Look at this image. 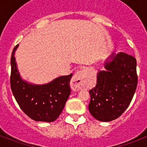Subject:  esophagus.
Listing matches in <instances>:
<instances>
[{"instance_id":"obj_1","label":"esophagus","mask_w":147,"mask_h":147,"mask_svg":"<svg viewBox=\"0 0 147 147\" xmlns=\"http://www.w3.org/2000/svg\"><path fill=\"white\" fill-rule=\"evenodd\" d=\"M84 85V71H76L71 80V88L74 91H79Z\"/></svg>"}]
</instances>
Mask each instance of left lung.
<instances>
[{"label": "left lung", "mask_w": 147, "mask_h": 147, "mask_svg": "<svg viewBox=\"0 0 147 147\" xmlns=\"http://www.w3.org/2000/svg\"><path fill=\"white\" fill-rule=\"evenodd\" d=\"M105 62L106 71L97 76L96 86L89 91L88 109L100 121H114L121 116L131 102L137 89V60L127 53L111 56Z\"/></svg>", "instance_id": "left-lung-1"}]
</instances>
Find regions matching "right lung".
Wrapping results in <instances>:
<instances>
[{
    "mask_svg": "<svg viewBox=\"0 0 147 147\" xmlns=\"http://www.w3.org/2000/svg\"><path fill=\"white\" fill-rule=\"evenodd\" d=\"M13 48L10 59V87L21 110L36 121L53 122L59 117L68 100L71 89L69 83L72 74L61 76L42 85H31L20 77L15 62Z\"/></svg>",
    "mask_w": 147,
    "mask_h": 147,
    "instance_id": "right-lung-1",
    "label": "right lung"
}]
</instances>
